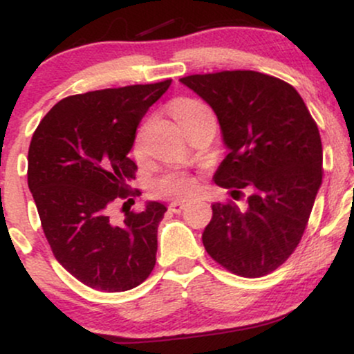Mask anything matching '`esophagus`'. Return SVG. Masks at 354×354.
<instances>
[{
    "label": "esophagus",
    "instance_id": "34e87169",
    "mask_svg": "<svg viewBox=\"0 0 354 354\" xmlns=\"http://www.w3.org/2000/svg\"><path fill=\"white\" fill-rule=\"evenodd\" d=\"M186 208V203L185 201H173L171 205H169V211H171V213H181L183 209Z\"/></svg>",
    "mask_w": 354,
    "mask_h": 354
}]
</instances>
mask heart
<instances>
[{"instance_id": "obj_1", "label": "heart", "mask_w": 354, "mask_h": 354, "mask_svg": "<svg viewBox=\"0 0 354 354\" xmlns=\"http://www.w3.org/2000/svg\"><path fill=\"white\" fill-rule=\"evenodd\" d=\"M209 108L201 101L193 98H180L171 104V115L181 126L186 124L193 118L208 113ZM141 136H138L135 151H140ZM196 189V178L185 171H166L154 178L151 191L158 198H188Z\"/></svg>"}]
</instances>
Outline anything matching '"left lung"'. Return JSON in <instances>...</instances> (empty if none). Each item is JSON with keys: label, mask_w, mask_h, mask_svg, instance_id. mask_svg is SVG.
Returning <instances> with one entry per match:
<instances>
[{"label": "left lung", "mask_w": 354, "mask_h": 354, "mask_svg": "<svg viewBox=\"0 0 354 354\" xmlns=\"http://www.w3.org/2000/svg\"><path fill=\"white\" fill-rule=\"evenodd\" d=\"M216 113L230 153L214 183L250 188L248 208L214 203L203 245L218 265L243 278L270 274L293 254L323 180L316 121L286 81L258 71L191 75L180 80Z\"/></svg>", "instance_id": "left-lung-1"}]
</instances>
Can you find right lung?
Listing matches in <instances>:
<instances>
[{
  "label": "right lung",
  "instance_id": "obj_1",
  "mask_svg": "<svg viewBox=\"0 0 354 354\" xmlns=\"http://www.w3.org/2000/svg\"><path fill=\"white\" fill-rule=\"evenodd\" d=\"M171 80L68 96L39 121L28 151V186L53 254L93 290L118 293L138 286L156 263L158 225L165 205L124 211L115 225L109 209L133 203L136 165L128 153L141 118Z\"/></svg>",
  "mask_w": 354,
  "mask_h": 354
}]
</instances>
